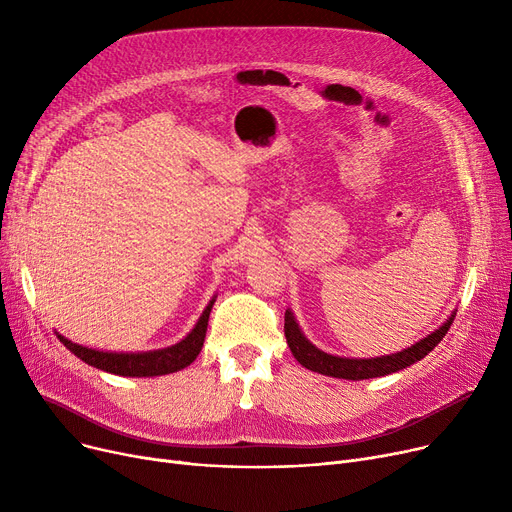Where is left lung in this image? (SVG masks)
<instances>
[{
    "label": "left lung",
    "mask_w": 512,
    "mask_h": 512,
    "mask_svg": "<svg viewBox=\"0 0 512 512\" xmlns=\"http://www.w3.org/2000/svg\"><path fill=\"white\" fill-rule=\"evenodd\" d=\"M452 321H454V315L442 328H438L434 334H429L421 342L413 344L411 348H405V351L388 355V357H375V359H344V357H334L319 351V348H315L303 336V332L299 330V324L294 321L290 311H286L284 315V334L294 359H297L303 367L317 371L321 375H332V378H342V380H369V378H380V375L400 371L421 361L427 353H432L440 344V340L450 330Z\"/></svg>",
    "instance_id": "1"
}]
</instances>
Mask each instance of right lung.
Masks as SVG:
<instances>
[{"label": "right lung", "instance_id": "obj_1", "mask_svg": "<svg viewBox=\"0 0 512 512\" xmlns=\"http://www.w3.org/2000/svg\"><path fill=\"white\" fill-rule=\"evenodd\" d=\"M211 307H213V301L207 305V309L199 317L193 332L188 334L182 342H178L170 348H161V351L126 353V355L124 353H103V351H93V348H87V346L74 344V342L66 340L60 334H58V338L70 353H74L78 359H83L85 363H89L97 369L110 371V373H116V375H126V378H149V375H166V373H174V371H180V369L188 367L201 353Z\"/></svg>", "mask_w": 512, "mask_h": 512}]
</instances>
